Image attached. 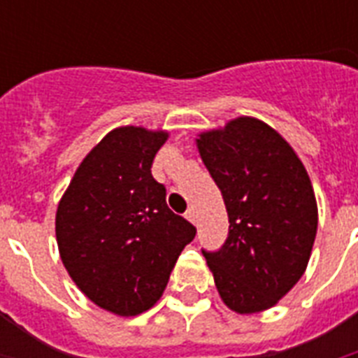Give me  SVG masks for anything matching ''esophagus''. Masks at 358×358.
Listing matches in <instances>:
<instances>
[{"label":"esophagus","mask_w":358,"mask_h":358,"mask_svg":"<svg viewBox=\"0 0 358 358\" xmlns=\"http://www.w3.org/2000/svg\"><path fill=\"white\" fill-rule=\"evenodd\" d=\"M185 219H187V221H191V223H195L196 215H195V210H193V208H189V210L185 212Z\"/></svg>","instance_id":"obj_1"}]
</instances>
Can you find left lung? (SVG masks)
<instances>
[{"label": "left lung", "instance_id": "left-lung-1", "mask_svg": "<svg viewBox=\"0 0 358 358\" xmlns=\"http://www.w3.org/2000/svg\"><path fill=\"white\" fill-rule=\"evenodd\" d=\"M223 193L229 238L204 252L221 299L241 316L273 308L305 275L317 232L310 176L288 141L256 117L196 134Z\"/></svg>", "mask_w": 358, "mask_h": 358}]
</instances>
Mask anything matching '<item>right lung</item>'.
Returning a JSON list of instances; mask_svg holds the SVG:
<instances>
[{"mask_svg":"<svg viewBox=\"0 0 358 358\" xmlns=\"http://www.w3.org/2000/svg\"><path fill=\"white\" fill-rule=\"evenodd\" d=\"M167 129L119 126L76 169L55 212L59 256L87 299L115 316L156 305L196 230L152 178Z\"/></svg>","mask_w":358,"mask_h":358,"instance_id":"right-lung-1","label":"right lung"}]
</instances>
